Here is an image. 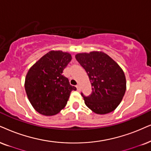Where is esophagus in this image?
<instances>
[{
    "instance_id": "34e87169",
    "label": "esophagus",
    "mask_w": 151,
    "mask_h": 151,
    "mask_svg": "<svg viewBox=\"0 0 151 151\" xmlns=\"http://www.w3.org/2000/svg\"><path fill=\"white\" fill-rule=\"evenodd\" d=\"M76 87H77V91H80V86L79 85V84H77V86H76Z\"/></svg>"
}]
</instances>
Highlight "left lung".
I'll return each mask as SVG.
<instances>
[{
  "label": "left lung",
  "mask_w": 151,
  "mask_h": 151,
  "mask_svg": "<svg viewBox=\"0 0 151 151\" xmlns=\"http://www.w3.org/2000/svg\"><path fill=\"white\" fill-rule=\"evenodd\" d=\"M77 60L87 72L92 93L85 96V104L98 114H106L119 105L126 91V79L121 68L102 51L77 53Z\"/></svg>",
  "instance_id": "1"
}]
</instances>
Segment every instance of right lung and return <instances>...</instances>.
Segmentation results:
<instances>
[{
  "instance_id": "obj_1",
  "label": "right lung",
  "mask_w": 151,
  "mask_h": 151,
  "mask_svg": "<svg viewBox=\"0 0 151 151\" xmlns=\"http://www.w3.org/2000/svg\"><path fill=\"white\" fill-rule=\"evenodd\" d=\"M71 60L69 53L51 51L28 70L25 90L30 104L38 113L56 115L66 106L70 93L77 90L63 74Z\"/></svg>"
}]
</instances>
